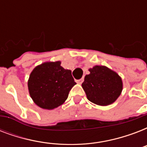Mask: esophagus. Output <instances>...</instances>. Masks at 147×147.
I'll list each match as a JSON object with an SVG mask.
<instances>
[{
  "label": "esophagus",
  "mask_w": 147,
  "mask_h": 147,
  "mask_svg": "<svg viewBox=\"0 0 147 147\" xmlns=\"http://www.w3.org/2000/svg\"><path fill=\"white\" fill-rule=\"evenodd\" d=\"M83 81H84V78H81L79 80H77V83H78V84H82V83L83 82Z\"/></svg>",
  "instance_id": "obj_1"
}]
</instances>
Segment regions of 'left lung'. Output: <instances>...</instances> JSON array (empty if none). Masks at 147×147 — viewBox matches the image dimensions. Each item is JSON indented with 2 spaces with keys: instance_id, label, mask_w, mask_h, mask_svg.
I'll return each instance as SVG.
<instances>
[{
  "instance_id": "left-lung-1",
  "label": "left lung",
  "mask_w": 147,
  "mask_h": 147,
  "mask_svg": "<svg viewBox=\"0 0 147 147\" xmlns=\"http://www.w3.org/2000/svg\"><path fill=\"white\" fill-rule=\"evenodd\" d=\"M89 71L82 85L88 99L101 106L114 102L123 88L121 77L115 71L102 65H95Z\"/></svg>"
}]
</instances>
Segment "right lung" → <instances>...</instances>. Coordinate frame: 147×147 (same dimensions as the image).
I'll list each match as a JSON object with an SVG mask.
<instances>
[{
	"label": "right lung",
	"instance_id": "1",
	"mask_svg": "<svg viewBox=\"0 0 147 147\" xmlns=\"http://www.w3.org/2000/svg\"><path fill=\"white\" fill-rule=\"evenodd\" d=\"M61 62H45L31 72L28 81L29 92L36 105L52 110L65 101L76 83L71 70L63 69Z\"/></svg>",
	"mask_w": 147,
	"mask_h": 147
}]
</instances>
